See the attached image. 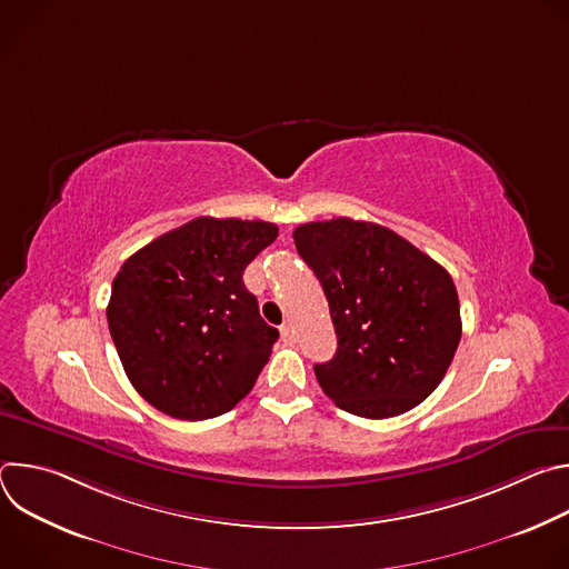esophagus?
Returning <instances> with one entry per match:
<instances>
[{"instance_id": "1", "label": "esophagus", "mask_w": 569, "mask_h": 569, "mask_svg": "<svg viewBox=\"0 0 569 569\" xmlns=\"http://www.w3.org/2000/svg\"><path fill=\"white\" fill-rule=\"evenodd\" d=\"M281 340H283L286 345H292V342H295V331H292V323H290V321H286L283 327H281Z\"/></svg>"}]
</instances>
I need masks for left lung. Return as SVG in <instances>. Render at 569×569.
I'll return each instance as SVG.
<instances>
[{
  "label": "left lung",
  "mask_w": 569,
  "mask_h": 569,
  "mask_svg": "<svg viewBox=\"0 0 569 569\" xmlns=\"http://www.w3.org/2000/svg\"><path fill=\"white\" fill-rule=\"evenodd\" d=\"M292 238L329 299L338 336L333 360L315 365L323 393L365 419L417 408L443 380L461 340L452 277L376 222H306Z\"/></svg>",
  "instance_id": "8db88e82"
}]
</instances>
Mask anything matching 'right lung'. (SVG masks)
Instances as JSON below:
<instances>
[{
  "mask_svg": "<svg viewBox=\"0 0 569 569\" xmlns=\"http://www.w3.org/2000/svg\"><path fill=\"white\" fill-rule=\"evenodd\" d=\"M277 224L196 218L161 233L117 272L108 327L132 387L173 419L204 421L246 398L279 331L242 272Z\"/></svg>",
  "mask_w": 569,
  "mask_h": 569,
  "instance_id": "1",
  "label": "right lung"
}]
</instances>
